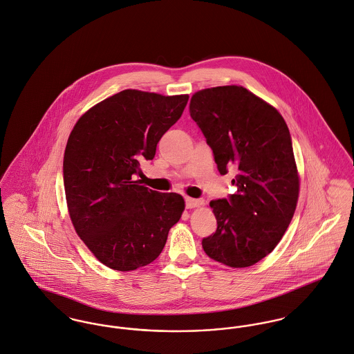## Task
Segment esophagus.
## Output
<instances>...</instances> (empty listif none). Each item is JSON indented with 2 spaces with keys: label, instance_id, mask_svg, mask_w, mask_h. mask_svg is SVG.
Instances as JSON below:
<instances>
[{
  "label": "esophagus",
  "instance_id": "34e87169",
  "mask_svg": "<svg viewBox=\"0 0 354 354\" xmlns=\"http://www.w3.org/2000/svg\"><path fill=\"white\" fill-rule=\"evenodd\" d=\"M204 204V200L201 198H192V197H185V205L187 208H196Z\"/></svg>",
  "mask_w": 354,
  "mask_h": 354
}]
</instances>
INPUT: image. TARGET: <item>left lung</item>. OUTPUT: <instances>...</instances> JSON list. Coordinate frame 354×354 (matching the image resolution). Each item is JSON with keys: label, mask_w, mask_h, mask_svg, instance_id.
Here are the masks:
<instances>
[{"label": "left lung", "mask_w": 354, "mask_h": 354, "mask_svg": "<svg viewBox=\"0 0 354 354\" xmlns=\"http://www.w3.org/2000/svg\"><path fill=\"white\" fill-rule=\"evenodd\" d=\"M189 112L219 173L238 170L236 192L209 203L218 228L203 238V249L227 266H252L277 246L296 209L299 176L290 129L276 108L243 86L200 91Z\"/></svg>", "instance_id": "left-lung-1"}]
</instances>
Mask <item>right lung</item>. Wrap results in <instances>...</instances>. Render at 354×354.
Returning <instances> with one entry per match:
<instances>
[{"mask_svg": "<svg viewBox=\"0 0 354 354\" xmlns=\"http://www.w3.org/2000/svg\"><path fill=\"white\" fill-rule=\"evenodd\" d=\"M188 95L127 89L91 108L71 131L64 157V193L73 225L105 266L129 272L161 254L185 208L181 194L133 181L162 135L183 115Z\"/></svg>", "mask_w": 354, "mask_h": 354, "instance_id": "add662e5", "label": "right lung"}]
</instances>
